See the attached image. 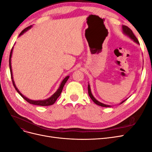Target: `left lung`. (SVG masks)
Listing matches in <instances>:
<instances>
[{
    "mask_svg": "<svg viewBox=\"0 0 152 152\" xmlns=\"http://www.w3.org/2000/svg\"><path fill=\"white\" fill-rule=\"evenodd\" d=\"M122 31H123L124 34L127 35V36L129 37H130L131 39H132L133 40H134L135 42H136L137 44H140L138 40L137 39V38L136 37V36L134 35V34H133L132 31L129 28L128 26H126V25H123V26H122ZM87 89H88V94H89V96H90V98H91V99L93 100V102H94V103H96V104H98V105H99V106H101V107H112V106L103 104V103H101V102H98V100H96V99L94 98V96H93V94H92V93H91V87H90L89 84L88 85V87H87ZM126 100H124L123 102H122L121 103V104L123 103L124 102H125Z\"/></svg>",
    "mask_w": 152,
    "mask_h": 152,
    "instance_id": "obj_1",
    "label": "left lung"
}]
</instances>
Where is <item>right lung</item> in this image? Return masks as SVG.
I'll use <instances>...</instances> for the list:
<instances>
[{"instance_id":"add662e5","label":"right lung","mask_w":152,"mask_h":152,"mask_svg":"<svg viewBox=\"0 0 152 152\" xmlns=\"http://www.w3.org/2000/svg\"><path fill=\"white\" fill-rule=\"evenodd\" d=\"M31 27V26H29L28 27H26V28H25L23 30L21 33L20 34L19 36L23 34L25 32H26L27 30H29L30 28ZM12 49H13V48H12L11 49V53H10V72H11V79H12V84H13V86L14 87H15V89L16 90V91L18 92V93H19L21 96V97L23 98L24 99H25L27 102H28L30 104H35V105H39V106H49V105H52L55 102H56V101L57 100V99L58 98V97L59 96H60L61 92H62V90H63V88L64 86H65V83L66 82V81L68 80V79H69V76H67L66 77L65 79H64L63 80V81L61 82V83L60 84V86H59V87L58 88V89L56 91V93H55L54 94H53L51 96H50V98L46 99H44V100H38V101H34V100H31V99H29L28 98H27L26 97H25V96L23 95L20 91L18 89V88L16 87L15 84V82H14V80H13V77H12V68H11V56H12Z\"/></svg>"}]
</instances>
